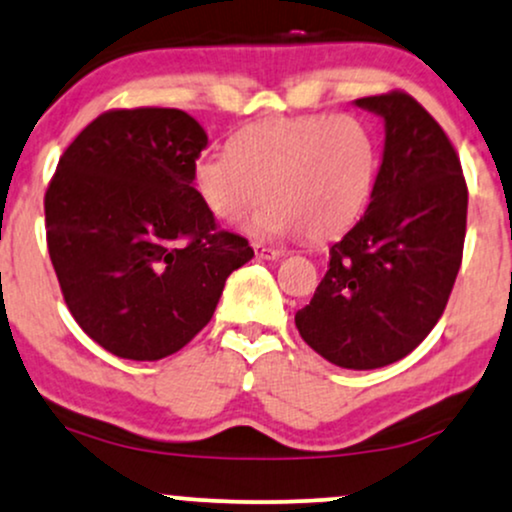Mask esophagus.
I'll return each instance as SVG.
<instances>
[{
  "mask_svg": "<svg viewBox=\"0 0 512 512\" xmlns=\"http://www.w3.org/2000/svg\"><path fill=\"white\" fill-rule=\"evenodd\" d=\"M254 251H256V258H263V261H278L280 258L278 249H270V246H263V244H254Z\"/></svg>",
  "mask_w": 512,
  "mask_h": 512,
  "instance_id": "34e87169",
  "label": "esophagus"
}]
</instances>
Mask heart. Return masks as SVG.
I'll use <instances>...</instances> for the list:
<instances>
[{
    "instance_id": "b5f03b06",
    "label": "heart",
    "mask_w": 512,
    "mask_h": 512,
    "mask_svg": "<svg viewBox=\"0 0 512 512\" xmlns=\"http://www.w3.org/2000/svg\"><path fill=\"white\" fill-rule=\"evenodd\" d=\"M378 153L371 131L350 114L270 117L237 131L230 150H208L191 182L215 218L242 220L263 194L268 203L249 222L261 239L338 237L374 194Z\"/></svg>"
}]
</instances>
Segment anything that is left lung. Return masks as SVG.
<instances>
[{"label":"left lung","instance_id":"obj_1","mask_svg":"<svg viewBox=\"0 0 512 512\" xmlns=\"http://www.w3.org/2000/svg\"><path fill=\"white\" fill-rule=\"evenodd\" d=\"M386 124L364 218L330 246L299 335L330 364L378 369L407 357L446 309L462 263L467 184L446 131L412 95L354 100Z\"/></svg>","mask_w":512,"mask_h":512}]
</instances>
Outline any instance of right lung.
Masks as SVG:
<instances>
[{"label":"right lung","mask_w":512,"mask_h":512,"mask_svg":"<svg viewBox=\"0 0 512 512\" xmlns=\"http://www.w3.org/2000/svg\"><path fill=\"white\" fill-rule=\"evenodd\" d=\"M206 146L186 112L138 107L100 114L59 158L47 249L71 316L114 357L158 362L182 350L254 256L196 196L191 172Z\"/></svg>","instance_id":"right-lung-1"}]
</instances>
